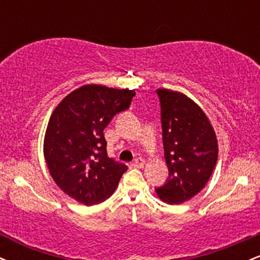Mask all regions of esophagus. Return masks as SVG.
I'll return each mask as SVG.
<instances>
[{
    "label": "esophagus",
    "mask_w": 260,
    "mask_h": 260,
    "mask_svg": "<svg viewBox=\"0 0 260 260\" xmlns=\"http://www.w3.org/2000/svg\"><path fill=\"white\" fill-rule=\"evenodd\" d=\"M144 165H145V160L142 159V157H138V159L134 160V166H136V168L142 169L144 168Z\"/></svg>",
    "instance_id": "1"
}]
</instances>
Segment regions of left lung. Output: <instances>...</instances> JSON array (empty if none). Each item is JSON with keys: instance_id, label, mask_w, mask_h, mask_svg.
Returning <instances> with one entry per match:
<instances>
[{"instance_id": "obj_1", "label": "left lung", "mask_w": 260, "mask_h": 260, "mask_svg": "<svg viewBox=\"0 0 260 260\" xmlns=\"http://www.w3.org/2000/svg\"><path fill=\"white\" fill-rule=\"evenodd\" d=\"M169 180L156 194L169 204L189 201L204 188L217 161L215 131L202 107L183 92L157 89Z\"/></svg>"}]
</instances>
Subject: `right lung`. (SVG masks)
<instances>
[{"label": "right lung", "instance_id": "right-lung-1", "mask_svg": "<svg viewBox=\"0 0 260 260\" xmlns=\"http://www.w3.org/2000/svg\"><path fill=\"white\" fill-rule=\"evenodd\" d=\"M136 91L86 84L53 110L44 138V157L55 183L84 205L110 198L124 164L107 156L104 129L116 113L129 107Z\"/></svg>", "mask_w": 260, "mask_h": 260}]
</instances>
